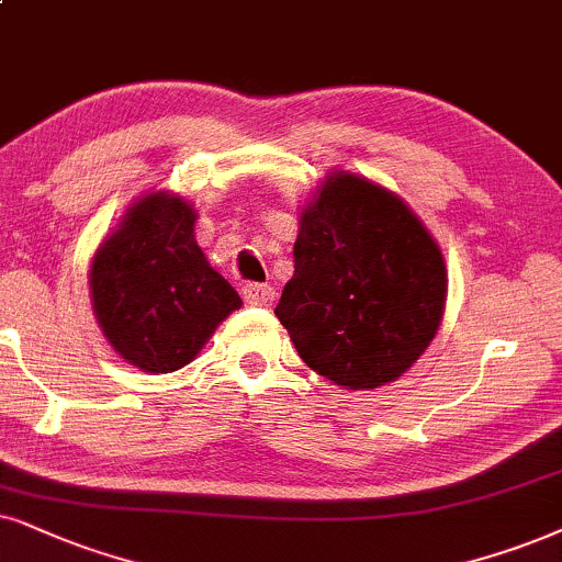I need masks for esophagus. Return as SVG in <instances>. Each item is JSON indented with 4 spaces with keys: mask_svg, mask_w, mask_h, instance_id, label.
Segmentation results:
<instances>
[{
    "mask_svg": "<svg viewBox=\"0 0 562 562\" xmlns=\"http://www.w3.org/2000/svg\"><path fill=\"white\" fill-rule=\"evenodd\" d=\"M244 301L248 305H257V308H269L274 303V290L261 282H248L244 285Z\"/></svg>",
    "mask_w": 562,
    "mask_h": 562,
    "instance_id": "obj_1",
    "label": "esophagus"
}]
</instances>
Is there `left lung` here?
Here are the masks:
<instances>
[{"label": "left lung", "instance_id": "8db88e82", "mask_svg": "<svg viewBox=\"0 0 562 562\" xmlns=\"http://www.w3.org/2000/svg\"><path fill=\"white\" fill-rule=\"evenodd\" d=\"M295 274L274 314L318 375L347 389L400 379L436 337L440 248L392 191L337 173L301 217Z\"/></svg>", "mask_w": 562, "mask_h": 562}]
</instances>
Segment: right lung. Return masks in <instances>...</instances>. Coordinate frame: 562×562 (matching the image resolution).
I'll return each instance as SVG.
<instances>
[{
    "mask_svg": "<svg viewBox=\"0 0 562 562\" xmlns=\"http://www.w3.org/2000/svg\"><path fill=\"white\" fill-rule=\"evenodd\" d=\"M183 199L147 194L98 248L90 269L98 324L126 363L147 373L194 360L240 297L207 265Z\"/></svg>",
    "mask_w": 562,
    "mask_h": 562,
    "instance_id": "obj_1",
    "label": "right lung"
}]
</instances>
